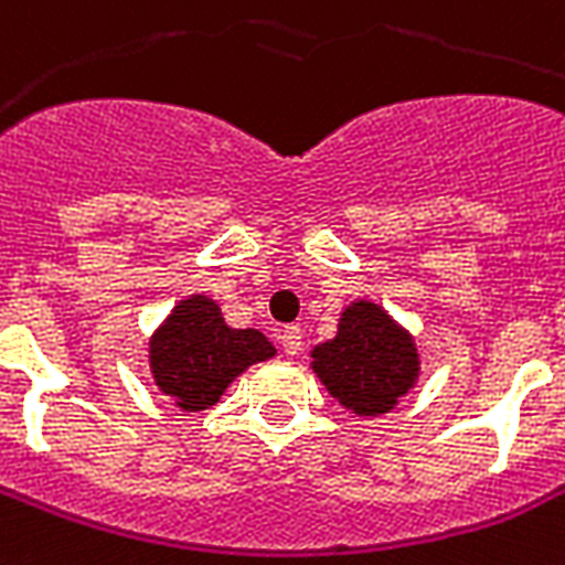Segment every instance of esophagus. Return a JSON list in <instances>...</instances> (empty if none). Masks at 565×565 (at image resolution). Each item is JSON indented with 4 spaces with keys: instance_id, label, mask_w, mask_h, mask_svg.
<instances>
[{
    "instance_id": "esophagus-1",
    "label": "esophagus",
    "mask_w": 565,
    "mask_h": 565,
    "mask_svg": "<svg viewBox=\"0 0 565 565\" xmlns=\"http://www.w3.org/2000/svg\"><path fill=\"white\" fill-rule=\"evenodd\" d=\"M278 342H281L284 354L296 356L298 351H301V330H298L296 324H287V328L278 333Z\"/></svg>"
}]
</instances>
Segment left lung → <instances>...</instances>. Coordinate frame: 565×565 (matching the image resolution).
<instances>
[{"mask_svg": "<svg viewBox=\"0 0 565 565\" xmlns=\"http://www.w3.org/2000/svg\"><path fill=\"white\" fill-rule=\"evenodd\" d=\"M310 356L322 386L360 417L386 415L420 374L409 330L365 298L342 310L337 337L316 345Z\"/></svg>", "mask_w": 565, "mask_h": 565, "instance_id": "obj_1", "label": "left lung"}]
</instances>
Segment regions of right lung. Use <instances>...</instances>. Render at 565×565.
Returning a JSON list of instances; mask_svg holds the SVG:
<instances>
[{
	"mask_svg": "<svg viewBox=\"0 0 565 565\" xmlns=\"http://www.w3.org/2000/svg\"><path fill=\"white\" fill-rule=\"evenodd\" d=\"M269 356L273 342L255 328H228L209 296L179 301L150 337V374L182 412L214 406L237 374Z\"/></svg>",
	"mask_w": 565,
	"mask_h": 565,
	"instance_id": "add662e5",
	"label": "right lung"
}]
</instances>
